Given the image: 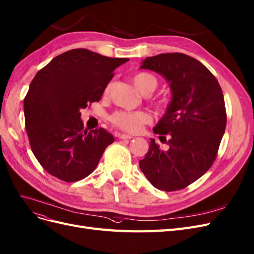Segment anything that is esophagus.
<instances>
[{"label":"esophagus","instance_id":"esophagus-1","mask_svg":"<svg viewBox=\"0 0 254 254\" xmlns=\"http://www.w3.org/2000/svg\"><path fill=\"white\" fill-rule=\"evenodd\" d=\"M118 137L121 138V139H130V138H132V136L129 135V134H121V133L118 134Z\"/></svg>","mask_w":254,"mask_h":254}]
</instances>
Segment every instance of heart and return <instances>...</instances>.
Here are the masks:
<instances>
[{
    "label": "heart",
    "mask_w": 254,
    "mask_h": 254,
    "mask_svg": "<svg viewBox=\"0 0 254 254\" xmlns=\"http://www.w3.org/2000/svg\"><path fill=\"white\" fill-rule=\"evenodd\" d=\"M132 83L135 88L141 92H152L157 85L155 76L148 72H138L132 76ZM108 91V87L106 91ZM110 121L117 127L129 133H136L142 127L149 123L150 117L144 111H125L119 110L110 116Z\"/></svg>",
    "instance_id": "b5f03b06"
}]
</instances>
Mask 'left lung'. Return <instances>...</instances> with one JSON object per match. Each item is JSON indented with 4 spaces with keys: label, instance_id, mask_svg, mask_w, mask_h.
I'll return each instance as SVG.
<instances>
[{
    "label": "left lung",
    "instance_id": "8db88e82",
    "mask_svg": "<svg viewBox=\"0 0 254 254\" xmlns=\"http://www.w3.org/2000/svg\"><path fill=\"white\" fill-rule=\"evenodd\" d=\"M139 68L164 76L172 93L153 128L155 134L163 135L160 139L168 136V150L160 149L150 138L139 168L156 189H183L205 174L215 160L227 123L223 91L205 65L179 52L146 58Z\"/></svg>",
    "mask_w": 254,
    "mask_h": 254
}]
</instances>
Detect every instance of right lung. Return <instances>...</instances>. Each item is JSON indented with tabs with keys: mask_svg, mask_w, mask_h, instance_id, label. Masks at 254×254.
<instances>
[{
	"mask_svg": "<svg viewBox=\"0 0 254 254\" xmlns=\"http://www.w3.org/2000/svg\"><path fill=\"white\" fill-rule=\"evenodd\" d=\"M128 61L71 49L34 76L24 99L25 127L34 156L51 176L76 182L97 168L115 138L104 128L85 129L80 109L101 100L115 69Z\"/></svg>",
	"mask_w": 254,
	"mask_h": 254,
	"instance_id": "right-lung-1",
	"label": "right lung"
}]
</instances>
